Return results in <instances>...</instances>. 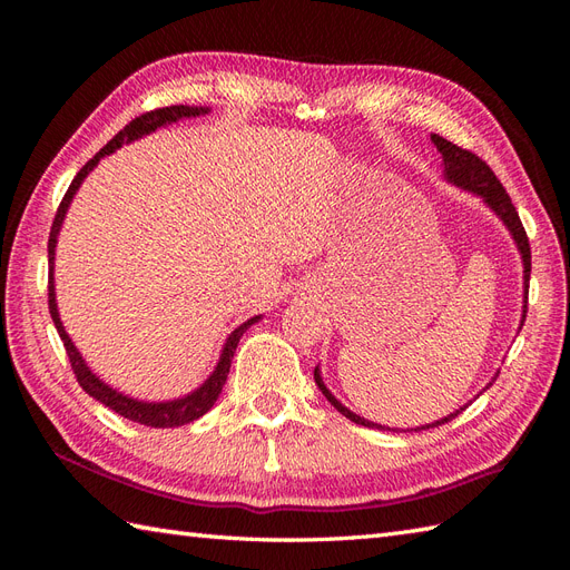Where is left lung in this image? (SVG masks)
Returning <instances> with one entry per match:
<instances>
[{
  "instance_id": "left-lung-1",
  "label": "left lung",
  "mask_w": 570,
  "mask_h": 570,
  "mask_svg": "<svg viewBox=\"0 0 570 570\" xmlns=\"http://www.w3.org/2000/svg\"><path fill=\"white\" fill-rule=\"evenodd\" d=\"M430 137H433V142H435L438 151L442 154V159H444V176H446V180H452L454 185H459V187H463V189H469V193H473V195L485 199V202L490 204V209H492L499 218L504 220V226L511 230V235H513V239H515V245H519L521 256H523V281H525V306H523V321H525V314H528V283H530V243H528V235H525L523 223H521V218H519V212H515V206L511 204V197L507 195L504 185L499 183V178L492 174V168H490L485 161H482V159L478 157V154H473V151H469V149H463V147H459V145H454V142H450V140H444V137H440V135H430ZM521 325H523V323H521ZM314 377H316L318 390L325 394V400L331 402V404L342 413V416H347L350 421H354V423H358V425L385 430V425L371 423V421H366V419L356 416V413H352L347 406H342V404L335 400V396L331 394V390H327V387L323 385L318 368L314 371ZM494 381H497V375H494ZM494 381H492V383H494ZM492 383H490V385H492ZM490 385H488V387H490ZM463 409H465V406H463ZM463 409H461V411H463ZM461 411L452 413V416H444V419H440V421H435V423L413 428V430H416V433H419V430L444 425L446 421H452L454 416H459ZM387 430H390V428H387Z\"/></svg>"
}]
</instances>
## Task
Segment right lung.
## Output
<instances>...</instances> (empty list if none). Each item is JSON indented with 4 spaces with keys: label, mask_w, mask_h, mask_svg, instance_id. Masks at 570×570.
Segmentation results:
<instances>
[{
    "label": "right lung",
    "mask_w": 570,
    "mask_h": 570,
    "mask_svg": "<svg viewBox=\"0 0 570 570\" xmlns=\"http://www.w3.org/2000/svg\"><path fill=\"white\" fill-rule=\"evenodd\" d=\"M206 111H209V109L178 105V107H164V109L147 111L142 116H135L124 130H118L111 137V140L105 147H101L95 154V157L78 170L73 183L68 185V189H66V195H63V199L59 204L55 220H51L49 243H47V252H49V285H47V289H49V295H47L49 297V314H51V321H55V325H57L59 337H61L63 347H66V354H68V361H71V368H73V373L78 377V385L85 392H88L90 396H95L97 402H101L105 406H109L111 411L120 413V416H124V419L135 421V423H142V425H149V428H178V425H185L189 421H197L199 416H204V413L214 406V402L218 400L223 385H226V381H228L230 361H233V354L237 350L239 337H243V333L247 331V327L252 323H256L262 316H254L247 323L235 327V331L230 333V337L226 340V347H223V354H220V361H218L216 371L209 375V381H206L199 390L183 396V400H174V402H159V404L137 402V400H132V396L120 394V392L111 390L109 385L101 383L99 377L88 368V364H85L80 352L73 347L71 337L66 335L63 325H61V318H59V312H57V299H55V247H57V235L61 230V223H63L68 204H71L76 189L80 187L85 176H88L90 170L99 164L101 157H107V154H111L114 149H118L124 142H132V140H137V137H142V135L157 130V128H161L166 124H176V120H180V118L199 116V114H206Z\"/></svg>",
    "instance_id": "right-lung-1"
}]
</instances>
